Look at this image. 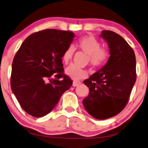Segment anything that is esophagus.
<instances>
[{
    "mask_svg": "<svg viewBox=\"0 0 148 148\" xmlns=\"http://www.w3.org/2000/svg\"><path fill=\"white\" fill-rule=\"evenodd\" d=\"M81 84L80 82H77V81H74L72 83V86L73 87H77V86H79V84Z\"/></svg>",
    "mask_w": 148,
    "mask_h": 148,
    "instance_id": "1",
    "label": "esophagus"
}]
</instances>
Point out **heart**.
Listing matches in <instances>:
<instances>
[{"label": "heart", "instance_id": "heart-1", "mask_svg": "<svg viewBox=\"0 0 148 148\" xmlns=\"http://www.w3.org/2000/svg\"><path fill=\"white\" fill-rule=\"evenodd\" d=\"M77 48L87 54V61H90L94 67H100L106 63L108 56V53L104 48H100V42L92 36H85L81 38L77 43ZM74 54V48L69 47L62 56L64 64H69ZM65 74L74 80H79L87 76L86 70L78 68L74 65H71L65 69Z\"/></svg>", "mask_w": 148, "mask_h": 148}]
</instances>
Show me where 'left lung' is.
<instances>
[{"label": "left lung", "mask_w": 148, "mask_h": 148, "mask_svg": "<svg viewBox=\"0 0 148 148\" xmlns=\"http://www.w3.org/2000/svg\"><path fill=\"white\" fill-rule=\"evenodd\" d=\"M109 48L107 63L84 83L90 92L82 103L90 115L103 120L117 115L129 100L136 82L134 52L119 34L103 30L100 34Z\"/></svg>", "instance_id": "obj_1"}]
</instances>
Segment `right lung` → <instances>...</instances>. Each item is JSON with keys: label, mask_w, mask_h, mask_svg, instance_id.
Instances as JSON below:
<instances>
[{"label": "right lung", "mask_w": 148, "mask_h": 148, "mask_svg": "<svg viewBox=\"0 0 148 148\" xmlns=\"http://www.w3.org/2000/svg\"><path fill=\"white\" fill-rule=\"evenodd\" d=\"M74 37L70 31L38 32L26 38L14 56L11 90L29 115L38 118L49 114L71 87L73 82L63 74L61 58Z\"/></svg>", "instance_id": "right-lung-1"}]
</instances>
